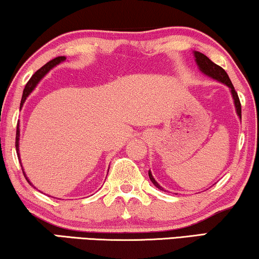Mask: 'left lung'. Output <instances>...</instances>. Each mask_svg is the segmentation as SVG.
Masks as SVG:
<instances>
[{
  "label": "left lung",
  "mask_w": 259,
  "mask_h": 259,
  "mask_svg": "<svg viewBox=\"0 0 259 259\" xmlns=\"http://www.w3.org/2000/svg\"><path fill=\"white\" fill-rule=\"evenodd\" d=\"M194 56H195V61L198 65L199 70H201L204 75L209 76V77L216 79V81L223 83V84L229 87V89H230L231 95H232V98H234L236 112H237L238 117L242 119V107H240V102H239L238 95H237V93H236L234 85H232L230 78H229V76H228L227 72H225L224 69L220 67V65H217L216 63H213V62L211 61L209 57L205 56L202 53L194 52ZM149 178H150V181L152 182V183H154L156 188H158L159 190H162V191H165L164 189H163L161 185H159L157 182L155 181V178L152 177V174H151L150 170H149Z\"/></svg>",
  "instance_id": "1"
}]
</instances>
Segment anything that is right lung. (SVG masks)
Segmentation results:
<instances>
[{
    "label": "right lung",
    "instance_id": "right-lung-1",
    "mask_svg": "<svg viewBox=\"0 0 259 259\" xmlns=\"http://www.w3.org/2000/svg\"><path fill=\"white\" fill-rule=\"evenodd\" d=\"M65 60V57L64 56H60V57H56V58H54V60H52V61H49L48 63L47 64H45L43 65V67L41 68V69H38L37 71L35 72L34 75L31 76L30 77V79H29L28 81V83L27 84H25V88H24V90H23V95H22V100H21V104H20V108H22V105H23V103L25 102V100H27V97L29 96V95H30V93L32 92V90H34L35 88H36V85L38 84V82L41 81V79L45 77V76L48 74V72L52 70V69L54 68V67H56L57 64H60L61 62H63ZM20 126H19V124H17V130H16V142H15V147H16V152H17V157H19V161L21 162V159H20V152H19V143H20ZM21 167H22V163H21ZM22 171H23V175H24V177H25V180L28 181V183L30 184V185H32L31 184V182L28 180V177L25 176V172H24V170H23V167H22ZM32 187H34V185H32Z\"/></svg>",
    "mask_w": 259,
    "mask_h": 259
}]
</instances>
